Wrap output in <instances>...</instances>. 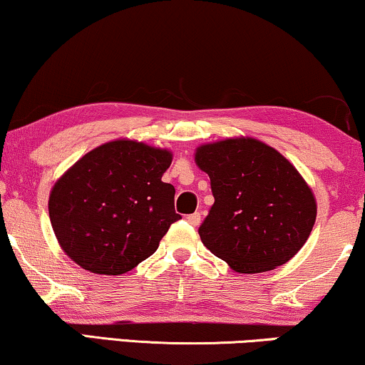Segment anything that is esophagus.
I'll use <instances>...</instances> for the list:
<instances>
[{"instance_id": "34e87169", "label": "esophagus", "mask_w": 365, "mask_h": 365, "mask_svg": "<svg viewBox=\"0 0 365 365\" xmlns=\"http://www.w3.org/2000/svg\"><path fill=\"white\" fill-rule=\"evenodd\" d=\"M186 221L191 224V226H199V222H201V214H199V212L189 214V216L186 217Z\"/></svg>"}]
</instances>
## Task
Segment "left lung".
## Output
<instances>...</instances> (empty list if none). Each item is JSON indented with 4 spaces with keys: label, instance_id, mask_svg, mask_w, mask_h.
<instances>
[{
    "label": "left lung",
    "instance_id": "1",
    "mask_svg": "<svg viewBox=\"0 0 365 365\" xmlns=\"http://www.w3.org/2000/svg\"><path fill=\"white\" fill-rule=\"evenodd\" d=\"M196 163L211 179L214 204L199 236L214 256L241 274L271 271L296 256L317 209L282 154L257 139H226L199 148Z\"/></svg>",
    "mask_w": 365,
    "mask_h": 365
}]
</instances>
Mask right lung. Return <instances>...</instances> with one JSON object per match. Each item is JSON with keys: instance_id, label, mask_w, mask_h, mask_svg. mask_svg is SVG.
<instances>
[{"instance_id": "obj_1", "label": "right lung", "mask_w": 365, "mask_h": 365, "mask_svg": "<svg viewBox=\"0 0 365 365\" xmlns=\"http://www.w3.org/2000/svg\"><path fill=\"white\" fill-rule=\"evenodd\" d=\"M171 153L134 141L103 144L79 159L49 196L63 251L86 271L118 276L156 252L181 219L174 186L161 178Z\"/></svg>"}]
</instances>
